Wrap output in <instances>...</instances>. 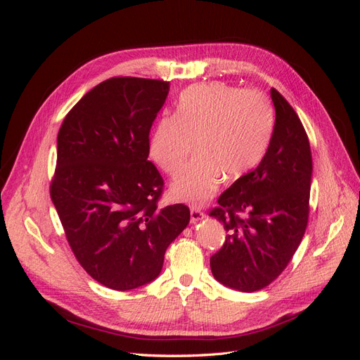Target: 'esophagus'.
<instances>
[{"label": "esophagus", "mask_w": 360, "mask_h": 360, "mask_svg": "<svg viewBox=\"0 0 360 360\" xmlns=\"http://www.w3.org/2000/svg\"><path fill=\"white\" fill-rule=\"evenodd\" d=\"M202 219H204V213L200 209H197V207H192V209H191V222L197 224Z\"/></svg>", "instance_id": "34e87169"}]
</instances>
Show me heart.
I'll use <instances>...</instances> for the list:
<instances>
[{
  "instance_id": "obj_1",
  "label": "heart",
  "mask_w": 360,
  "mask_h": 360,
  "mask_svg": "<svg viewBox=\"0 0 360 360\" xmlns=\"http://www.w3.org/2000/svg\"><path fill=\"white\" fill-rule=\"evenodd\" d=\"M274 114L266 97L222 82L200 84L184 90L176 115L156 124L148 156L169 176H177L193 155L200 159L174 180L172 198L192 205L209 201L222 177L236 180L254 169L267 148Z\"/></svg>"
}]
</instances>
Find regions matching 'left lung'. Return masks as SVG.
Returning a JSON list of instances; mask_svg holds the SVG:
<instances>
[{"label":"left lung","instance_id":"obj_1","mask_svg":"<svg viewBox=\"0 0 360 360\" xmlns=\"http://www.w3.org/2000/svg\"><path fill=\"white\" fill-rule=\"evenodd\" d=\"M275 127L259 165L237 179L210 212L224 224L225 243L210 258L212 274L228 288L252 292L288 266L309 216L312 156L307 132L275 89Z\"/></svg>","mask_w":360,"mask_h":360}]
</instances>
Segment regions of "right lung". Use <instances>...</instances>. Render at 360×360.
<instances>
[{
    "mask_svg": "<svg viewBox=\"0 0 360 360\" xmlns=\"http://www.w3.org/2000/svg\"><path fill=\"white\" fill-rule=\"evenodd\" d=\"M168 91L165 81L106 79L60 127L51 198L76 259L108 288L155 281L191 219L183 204L158 210L163 180L148 160L150 129Z\"/></svg>",
    "mask_w": 360,
    "mask_h": 360,
    "instance_id": "obj_1",
    "label": "right lung"
}]
</instances>
